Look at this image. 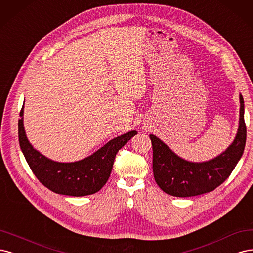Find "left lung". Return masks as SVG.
Masks as SVG:
<instances>
[{
  "mask_svg": "<svg viewBox=\"0 0 253 253\" xmlns=\"http://www.w3.org/2000/svg\"><path fill=\"white\" fill-rule=\"evenodd\" d=\"M240 126L233 143L221 156L205 163L187 162L171 151L156 135L152 144V170L160 188L172 197L187 198L207 193L222 185L244 152L247 129L244 120V99L240 94Z\"/></svg>",
  "mask_w": 253,
  "mask_h": 253,
  "instance_id": "obj_1",
  "label": "left lung"
}]
</instances>
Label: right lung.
<instances>
[{
	"mask_svg": "<svg viewBox=\"0 0 253 253\" xmlns=\"http://www.w3.org/2000/svg\"><path fill=\"white\" fill-rule=\"evenodd\" d=\"M20 117H23V107ZM135 134L133 130L113 138L82 161L58 163L48 160L34 149L26 137L23 119L19 120L20 146L32 172L49 190L71 197H83L101 190L110 176L116 154Z\"/></svg>",
	"mask_w": 253,
	"mask_h": 253,
	"instance_id": "add662e5",
	"label": "right lung"
}]
</instances>
